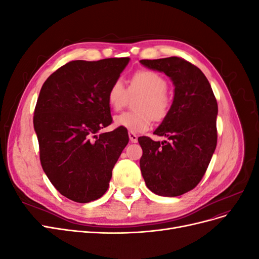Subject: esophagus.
I'll return each mask as SVG.
<instances>
[{"label": "esophagus", "mask_w": 259, "mask_h": 259, "mask_svg": "<svg viewBox=\"0 0 259 259\" xmlns=\"http://www.w3.org/2000/svg\"><path fill=\"white\" fill-rule=\"evenodd\" d=\"M128 137H130V140L132 143H137L138 142V136L136 134H134V133H128Z\"/></svg>", "instance_id": "obj_1"}]
</instances>
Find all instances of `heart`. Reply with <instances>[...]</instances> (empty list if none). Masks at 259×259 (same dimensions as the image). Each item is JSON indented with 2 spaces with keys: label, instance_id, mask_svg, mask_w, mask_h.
Wrapping results in <instances>:
<instances>
[{
  "label": "heart",
  "instance_id": "obj_1",
  "mask_svg": "<svg viewBox=\"0 0 259 259\" xmlns=\"http://www.w3.org/2000/svg\"><path fill=\"white\" fill-rule=\"evenodd\" d=\"M167 82L155 71L138 70L131 77L128 92L124 83L117 79L108 91L109 106L119 111L125 106L130 94L142 93L136 104L137 111L125 112L114 117V125L131 133H144L151 127L153 119L162 121L169 111L170 99L166 94Z\"/></svg>",
  "mask_w": 259,
  "mask_h": 259
}]
</instances>
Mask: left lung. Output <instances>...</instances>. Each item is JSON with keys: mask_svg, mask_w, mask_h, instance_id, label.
<instances>
[{"mask_svg": "<svg viewBox=\"0 0 259 259\" xmlns=\"http://www.w3.org/2000/svg\"><path fill=\"white\" fill-rule=\"evenodd\" d=\"M140 64L170 77L174 100L167 115L154 131L168 142L139 137L143 149L140 169L153 193L178 197L198 186L204 176L217 145L218 106L201 70L180 57L143 59Z\"/></svg>", "mask_w": 259, "mask_h": 259, "instance_id": "obj_1", "label": "left lung"}]
</instances>
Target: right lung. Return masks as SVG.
I'll list each match as a JSON object with an SVG mask.
<instances>
[{"label":"right lung","instance_id":"obj_1","mask_svg":"<svg viewBox=\"0 0 259 259\" xmlns=\"http://www.w3.org/2000/svg\"><path fill=\"white\" fill-rule=\"evenodd\" d=\"M128 61H70L41 89L33 116L41 165L57 191L74 202L103 197L128 143L122 127L97 135L112 123L107 94Z\"/></svg>","mask_w":259,"mask_h":259}]
</instances>
